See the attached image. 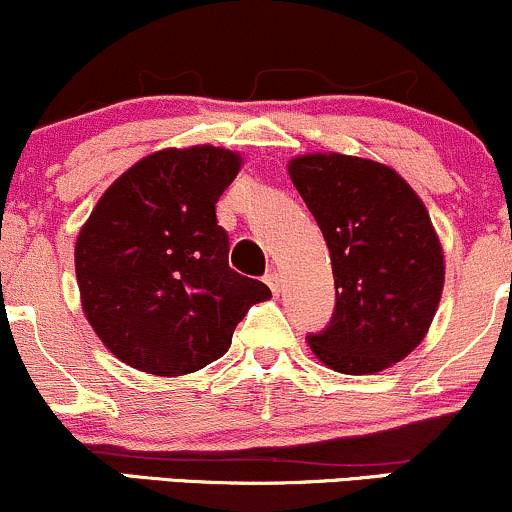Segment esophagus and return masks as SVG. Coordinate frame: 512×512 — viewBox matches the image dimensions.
I'll return each mask as SVG.
<instances>
[{
  "mask_svg": "<svg viewBox=\"0 0 512 512\" xmlns=\"http://www.w3.org/2000/svg\"><path fill=\"white\" fill-rule=\"evenodd\" d=\"M264 284H267L269 289H272L274 296H279V291H281V279H279V274H276V272L264 274Z\"/></svg>",
  "mask_w": 512,
  "mask_h": 512,
  "instance_id": "esophagus-1",
  "label": "esophagus"
}]
</instances>
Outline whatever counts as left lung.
<instances>
[{
  "label": "left lung",
  "mask_w": 512,
  "mask_h": 512,
  "mask_svg": "<svg viewBox=\"0 0 512 512\" xmlns=\"http://www.w3.org/2000/svg\"><path fill=\"white\" fill-rule=\"evenodd\" d=\"M289 175L330 248L337 303L308 334L327 368L368 375L395 366L426 337L445 281L431 216L402 175L378 161L308 154Z\"/></svg>",
  "instance_id": "1"
}]
</instances>
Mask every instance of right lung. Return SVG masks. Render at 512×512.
<instances>
[{
	"label": "right lung",
	"instance_id": "right-lung-1",
	"mask_svg": "<svg viewBox=\"0 0 512 512\" xmlns=\"http://www.w3.org/2000/svg\"><path fill=\"white\" fill-rule=\"evenodd\" d=\"M243 158L219 146L142 158L98 199L74 248L81 305L110 354L185 375L228 351L250 305L272 298L228 267L216 202Z\"/></svg>",
	"mask_w": 512,
	"mask_h": 512
}]
</instances>
